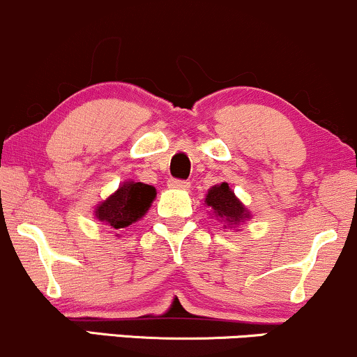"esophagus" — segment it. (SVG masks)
<instances>
[{
  "instance_id": "obj_1",
  "label": "esophagus",
  "mask_w": 357,
  "mask_h": 357,
  "mask_svg": "<svg viewBox=\"0 0 357 357\" xmlns=\"http://www.w3.org/2000/svg\"><path fill=\"white\" fill-rule=\"evenodd\" d=\"M167 186H169V188H188V186H190V181H186V179L169 178V179H167Z\"/></svg>"
}]
</instances>
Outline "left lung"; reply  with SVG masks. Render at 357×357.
<instances>
[{
	"label": "left lung",
	"instance_id": "1",
	"mask_svg": "<svg viewBox=\"0 0 357 357\" xmlns=\"http://www.w3.org/2000/svg\"><path fill=\"white\" fill-rule=\"evenodd\" d=\"M208 206L215 211V215L225 221V223H240L241 220L250 218L247 208L240 203V199L233 195L227 183H221L220 186H213L208 191L206 202Z\"/></svg>",
	"mask_w": 357,
	"mask_h": 357
}]
</instances>
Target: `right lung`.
Returning <instances> with one entry per match:
<instances>
[{
	"instance_id": "add662e5",
	"label": "right lung",
	"mask_w": 357,
	"mask_h": 357,
	"mask_svg": "<svg viewBox=\"0 0 357 357\" xmlns=\"http://www.w3.org/2000/svg\"><path fill=\"white\" fill-rule=\"evenodd\" d=\"M154 196L155 190L149 184L124 183L110 198L97 206L96 216L114 230L126 228L144 216Z\"/></svg>"
}]
</instances>
